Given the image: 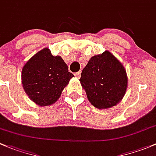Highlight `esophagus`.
<instances>
[{"label": "esophagus", "instance_id": "1", "mask_svg": "<svg viewBox=\"0 0 156 156\" xmlns=\"http://www.w3.org/2000/svg\"><path fill=\"white\" fill-rule=\"evenodd\" d=\"M75 76H76L77 78H80V76H81V71L80 70V71L76 72V73H75Z\"/></svg>", "mask_w": 156, "mask_h": 156}]
</instances>
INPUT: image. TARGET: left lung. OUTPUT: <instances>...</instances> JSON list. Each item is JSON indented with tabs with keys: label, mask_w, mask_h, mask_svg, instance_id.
<instances>
[{
	"label": "left lung",
	"mask_w": 156,
	"mask_h": 156,
	"mask_svg": "<svg viewBox=\"0 0 156 156\" xmlns=\"http://www.w3.org/2000/svg\"><path fill=\"white\" fill-rule=\"evenodd\" d=\"M80 81L91 104L98 109H106L122 100L128 78L122 65L113 55L105 51L90 58Z\"/></svg>",
	"instance_id": "1"
}]
</instances>
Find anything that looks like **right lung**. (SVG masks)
I'll use <instances>...</instances> for the list:
<instances>
[{
    "label": "right lung",
    "mask_w": 156,
    "mask_h": 156,
    "mask_svg": "<svg viewBox=\"0 0 156 156\" xmlns=\"http://www.w3.org/2000/svg\"><path fill=\"white\" fill-rule=\"evenodd\" d=\"M73 76L63 59L45 48L24 65L22 83L30 100L37 105L48 106L58 101Z\"/></svg>",
    "instance_id": "1"
}]
</instances>
